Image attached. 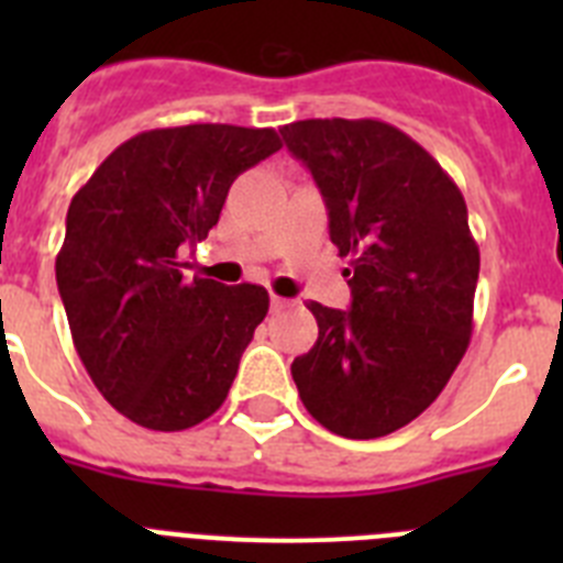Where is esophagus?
<instances>
[{
  "mask_svg": "<svg viewBox=\"0 0 563 563\" xmlns=\"http://www.w3.org/2000/svg\"><path fill=\"white\" fill-rule=\"evenodd\" d=\"M287 307V298H282V296H271V310H285Z\"/></svg>",
  "mask_w": 563,
  "mask_h": 563,
  "instance_id": "34e87169",
  "label": "esophagus"
}]
</instances>
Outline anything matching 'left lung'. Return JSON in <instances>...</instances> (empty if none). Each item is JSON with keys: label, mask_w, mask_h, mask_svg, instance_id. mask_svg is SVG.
Returning <instances> with one entry per match:
<instances>
[{"label": "left lung", "mask_w": 563, "mask_h": 563, "mask_svg": "<svg viewBox=\"0 0 563 563\" xmlns=\"http://www.w3.org/2000/svg\"><path fill=\"white\" fill-rule=\"evenodd\" d=\"M310 168L346 267L350 310L310 301L318 341L290 366L305 409L332 434L375 440L440 397L474 327L479 247L460 188L383 121L312 118L282 129Z\"/></svg>", "instance_id": "8db88e82"}]
</instances>
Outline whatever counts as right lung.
<instances>
[{
	"label": "right lung",
	"mask_w": 563,
	"mask_h": 563,
	"mask_svg": "<svg viewBox=\"0 0 563 563\" xmlns=\"http://www.w3.org/2000/svg\"><path fill=\"white\" fill-rule=\"evenodd\" d=\"M282 148L273 129H152L121 143L69 202L56 282L73 343L114 409L183 431L225 402L239 357L267 316L265 287L188 282L239 174Z\"/></svg>",
	"instance_id": "right-lung-1"
}]
</instances>
